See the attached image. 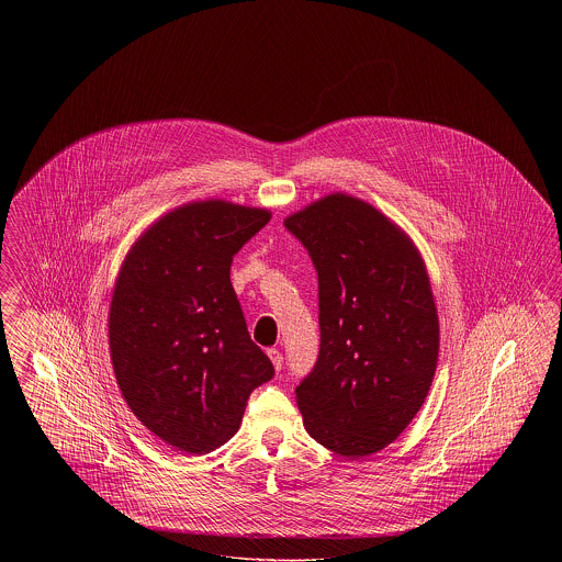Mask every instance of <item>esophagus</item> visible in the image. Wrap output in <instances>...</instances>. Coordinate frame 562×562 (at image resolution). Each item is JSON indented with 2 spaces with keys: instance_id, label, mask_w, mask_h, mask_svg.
I'll use <instances>...</instances> for the list:
<instances>
[{
  "instance_id": "esophagus-1",
  "label": "esophagus",
  "mask_w": 562,
  "mask_h": 562,
  "mask_svg": "<svg viewBox=\"0 0 562 562\" xmlns=\"http://www.w3.org/2000/svg\"><path fill=\"white\" fill-rule=\"evenodd\" d=\"M269 360H271V364H273V369L276 371H282V362H284V358H282V351L280 349L271 348L268 349Z\"/></svg>"
}]
</instances>
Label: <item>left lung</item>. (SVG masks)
Wrapping results in <instances>:
<instances>
[{
  "label": "left lung",
  "instance_id": "obj_1",
  "mask_svg": "<svg viewBox=\"0 0 562 562\" xmlns=\"http://www.w3.org/2000/svg\"><path fill=\"white\" fill-rule=\"evenodd\" d=\"M284 225L318 271L321 353L296 387L303 426L333 453H379L419 413L438 364L426 261L401 225L341 191Z\"/></svg>",
  "mask_w": 562,
  "mask_h": 562
}]
</instances>
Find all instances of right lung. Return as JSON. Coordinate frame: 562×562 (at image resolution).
I'll return each mask as SVG.
<instances>
[{"label": "right lung", "mask_w": 562, "mask_h": 562, "mask_svg": "<svg viewBox=\"0 0 562 562\" xmlns=\"http://www.w3.org/2000/svg\"><path fill=\"white\" fill-rule=\"evenodd\" d=\"M268 209L181 204L126 252L109 305V353L134 417L166 445L211 453L238 428L250 392L273 376L250 341L229 280L234 255Z\"/></svg>", "instance_id": "1"}]
</instances>
